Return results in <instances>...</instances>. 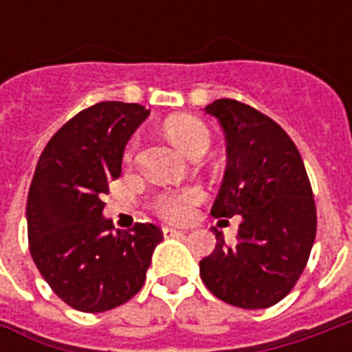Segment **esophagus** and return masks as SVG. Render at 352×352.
<instances>
[{
    "label": "esophagus",
    "mask_w": 352,
    "mask_h": 352,
    "mask_svg": "<svg viewBox=\"0 0 352 352\" xmlns=\"http://www.w3.org/2000/svg\"><path fill=\"white\" fill-rule=\"evenodd\" d=\"M162 232H164V236L166 237H173V236H181V234H186L184 230L169 228V226H164V228H162Z\"/></svg>",
    "instance_id": "esophagus-1"
}]
</instances>
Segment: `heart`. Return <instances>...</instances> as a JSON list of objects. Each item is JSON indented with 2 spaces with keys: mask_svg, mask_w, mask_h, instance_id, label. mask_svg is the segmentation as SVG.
<instances>
[{
  "mask_svg": "<svg viewBox=\"0 0 352 352\" xmlns=\"http://www.w3.org/2000/svg\"><path fill=\"white\" fill-rule=\"evenodd\" d=\"M164 130L168 138L175 143L184 154L194 156L196 153H206L211 143V135L207 126L199 118L190 115L171 116L164 124ZM133 148H128L124 158L131 160ZM204 198V192L196 186H188L183 190H168L156 194L151 201V207L156 214H160L166 221H183L190 213L192 206H196Z\"/></svg>",
  "mask_w": 352,
  "mask_h": 352,
  "instance_id": "obj_1",
  "label": "heart"
}]
</instances>
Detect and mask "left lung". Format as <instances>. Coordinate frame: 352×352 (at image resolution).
Instances as JSON below:
<instances>
[{"label":"left lung","instance_id":"1","mask_svg":"<svg viewBox=\"0 0 352 352\" xmlns=\"http://www.w3.org/2000/svg\"><path fill=\"white\" fill-rule=\"evenodd\" d=\"M207 115L226 138V171L211 214L241 217L237 243L222 232L199 275L219 300L265 309L294 288L317 236V207L294 141L270 116L236 100H214ZM228 222V221H226Z\"/></svg>","mask_w":352,"mask_h":352}]
</instances>
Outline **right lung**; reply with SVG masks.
<instances>
[{"label":"right lung","instance_id":"1","mask_svg":"<svg viewBox=\"0 0 352 352\" xmlns=\"http://www.w3.org/2000/svg\"><path fill=\"white\" fill-rule=\"evenodd\" d=\"M148 109L101 101L50 138L28 192V241L43 279L69 307L103 313L138 294L164 236L138 222L113 232L103 194L120 177L124 146Z\"/></svg>","mask_w":352,"mask_h":352}]
</instances>
